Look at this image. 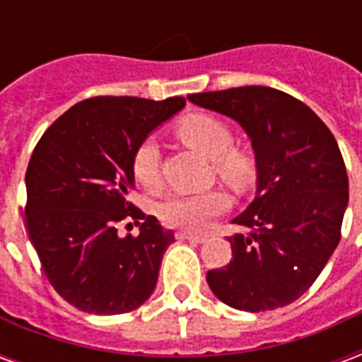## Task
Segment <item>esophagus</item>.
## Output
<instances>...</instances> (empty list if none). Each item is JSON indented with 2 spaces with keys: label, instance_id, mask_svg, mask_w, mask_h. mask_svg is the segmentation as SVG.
Masks as SVG:
<instances>
[{
  "label": "esophagus",
  "instance_id": "esophagus-1",
  "mask_svg": "<svg viewBox=\"0 0 362 362\" xmlns=\"http://www.w3.org/2000/svg\"><path fill=\"white\" fill-rule=\"evenodd\" d=\"M176 238H178V240H189V243H197V244L205 243V236L192 235V233H186V230H180V233H176Z\"/></svg>",
  "mask_w": 362,
  "mask_h": 362
}]
</instances>
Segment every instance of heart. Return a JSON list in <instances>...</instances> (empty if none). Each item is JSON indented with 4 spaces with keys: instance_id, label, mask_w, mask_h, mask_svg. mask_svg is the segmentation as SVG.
<instances>
[{
    "instance_id": "heart-1",
    "label": "heart",
    "mask_w": 362,
    "mask_h": 362,
    "mask_svg": "<svg viewBox=\"0 0 362 362\" xmlns=\"http://www.w3.org/2000/svg\"><path fill=\"white\" fill-rule=\"evenodd\" d=\"M178 134L186 143L209 157L215 170L233 188L244 189L254 178V165L240 151L233 149L235 137L223 119L207 114H194L178 124ZM132 173L143 188L160 186V145L157 137H145L132 155ZM228 207V197L219 192L173 194L158 205V215L168 227L184 230H204L213 217Z\"/></svg>"
}]
</instances>
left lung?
Instances as JSON below:
<instances>
[{
    "instance_id": "obj_1",
    "label": "left lung",
    "mask_w": 362,
    "mask_h": 362,
    "mask_svg": "<svg viewBox=\"0 0 362 362\" xmlns=\"http://www.w3.org/2000/svg\"><path fill=\"white\" fill-rule=\"evenodd\" d=\"M238 122L256 157V197L233 219V259L207 272L221 303L236 310L287 306L316 281L341 238L349 180L327 126L295 96L272 87L188 95Z\"/></svg>"
}]
</instances>
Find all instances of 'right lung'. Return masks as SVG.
I'll return each mask as SVG.
<instances>
[{"label": "right lung", "instance_id": "right-lung-1", "mask_svg": "<svg viewBox=\"0 0 362 362\" xmlns=\"http://www.w3.org/2000/svg\"><path fill=\"white\" fill-rule=\"evenodd\" d=\"M186 98L95 96L71 106L36 143L27 176V230L62 298L89 314H124L155 291L174 233L132 202L137 143ZM139 218L137 237L117 225ZM132 225V223H129Z\"/></svg>", "mask_w": 362, "mask_h": 362}]
</instances>
